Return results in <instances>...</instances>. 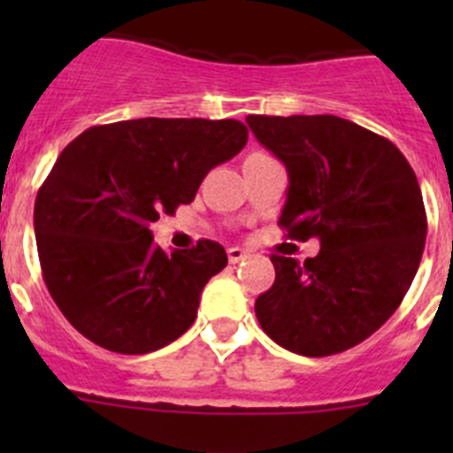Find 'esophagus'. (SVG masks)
Here are the masks:
<instances>
[{
    "label": "esophagus",
    "mask_w": 453,
    "mask_h": 453,
    "mask_svg": "<svg viewBox=\"0 0 453 453\" xmlns=\"http://www.w3.org/2000/svg\"><path fill=\"white\" fill-rule=\"evenodd\" d=\"M226 256H229L231 263H240L247 258V251L240 250V247H229V250H226Z\"/></svg>",
    "instance_id": "34e87169"
}]
</instances>
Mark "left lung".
<instances>
[{
    "label": "left lung",
    "instance_id": "obj_1",
    "mask_svg": "<svg viewBox=\"0 0 453 453\" xmlns=\"http://www.w3.org/2000/svg\"><path fill=\"white\" fill-rule=\"evenodd\" d=\"M247 124L288 170V238L319 240L303 263L272 254L276 279L256 318L295 354L351 349L397 311L422 261L426 213L413 167L390 140L335 115Z\"/></svg>",
    "mask_w": 453,
    "mask_h": 453
}]
</instances>
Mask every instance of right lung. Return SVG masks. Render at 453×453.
Wrapping results in <instances>:
<instances>
[{
    "label": "right lung",
    "mask_w": 453,
    "mask_h": 453,
    "mask_svg": "<svg viewBox=\"0 0 453 453\" xmlns=\"http://www.w3.org/2000/svg\"><path fill=\"white\" fill-rule=\"evenodd\" d=\"M238 119L142 118L90 127L38 190L42 279L95 345L150 354L186 334L211 276L229 263L213 240L163 251L150 224L190 203L203 177L247 145Z\"/></svg>",
    "instance_id": "1"
}]
</instances>
